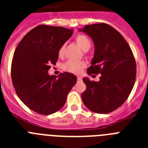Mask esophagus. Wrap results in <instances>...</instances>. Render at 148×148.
Masks as SVG:
<instances>
[{
	"mask_svg": "<svg viewBox=\"0 0 148 148\" xmlns=\"http://www.w3.org/2000/svg\"><path fill=\"white\" fill-rule=\"evenodd\" d=\"M77 79H78V81H82V77L81 76H77Z\"/></svg>",
	"mask_w": 148,
	"mask_h": 148,
	"instance_id": "34e87169",
	"label": "esophagus"
}]
</instances>
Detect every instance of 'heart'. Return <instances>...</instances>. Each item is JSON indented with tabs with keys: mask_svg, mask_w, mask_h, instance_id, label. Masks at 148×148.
Here are the masks:
<instances>
[{
	"mask_svg": "<svg viewBox=\"0 0 148 148\" xmlns=\"http://www.w3.org/2000/svg\"><path fill=\"white\" fill-rule=\"evenodd\" d=\"M75 41L79 47L82 49L83 51H88L91 46V42L89 38L84 34L77 35L75 37ZM64 45L61 46L59 49V55L62 56L64 52ZM85 63L83 61H73V60H68L63 65V69L66 72L75 74H79L82 72L83 69L85 67Z\"/></svg>",
	"mask_w": 148,
	"mask_h": 148,
	"instance_id": "1",
	"label": "heart"
}]
</instances>
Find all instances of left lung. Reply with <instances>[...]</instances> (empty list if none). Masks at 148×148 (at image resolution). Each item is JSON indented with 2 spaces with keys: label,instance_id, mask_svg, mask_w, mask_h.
<instances>
[{
  "label": "left lung",
  "instance_id": "8db88e82",
  "mask_svg": "<svg viewBox=\"0 0 148 148\" xmlns=\"http://www.w3.org/2000/svg\"><path fill=\"white\" fill-rule=\"evenodd\" d=\"M79 31L88 34L94 44L87 73L101 74L99 82L83 78L87 88L82 93L83 103L95 113L113 112L127 100L134 86L136 64L132 50L123 36L107 24L85 25Z\"/></svg>",
  "mask_w": 148,
  "mask_h": 148
}]
</instances>
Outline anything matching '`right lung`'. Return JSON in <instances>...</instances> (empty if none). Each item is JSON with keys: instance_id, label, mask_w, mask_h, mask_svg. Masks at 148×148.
<instances>
[{"instance_id": "1", "label": "right lung", "mask_w": 148, "mask_h": 148, "mask_svg": "<svg viewBox=\"0 0 148 148\" xmlns=\"http://www.w3.org/2000/svg\"><path fill=\"white\" fill-rule=\"evenodd\" d=\"M73 33V29L39 25L24 36L14 52L11 67L14 88L22 103L36 113L49 115L60 110L76 83L73 73L64 72L56 77L48 73Z\"/></svg>"}]
</instances>
